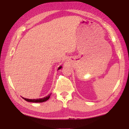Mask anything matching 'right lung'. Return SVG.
Segmentation results:
<instances>
[{"label":"right lung","mask_w":129,"mask_h":129,"mask_svg":"<svg viewBox=\"0 0 129 129\" xmlns=\"http://www.w3.org/2000/svg\"><path fill=\"white\" fill-rule=\"evenodd\" d=\"M62 67L60 66L59 67V68H58V69H60ZM51 94H49L48 95L46 96V97H44V98H41V99H25V98H24V97H22L23 99L25 100L26 101H28V102H45L47 101L49 99L50 96H51Z\"/></svg>","instance_id":"right-lung-1"}]
</instances>
